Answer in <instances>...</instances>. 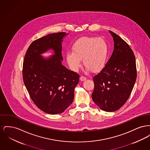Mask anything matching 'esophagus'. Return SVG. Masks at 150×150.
Here are the masks:
<instances>
[{
	"label": "esophagus",
	"instance_id": "34e87169",
	"mask_svg": "<svg viewBox=\"0 0 150 150\" xmlns=\"http://www.w3.org/2000/svg\"><path fill=\"white\" fill-rule=\"evenodd\" d=\"M86 79V77H84V76H80V80L81 81H85Z\"/></svg>",
	"mask_w": 150,
	"mask_h": 150
}]
</instances>
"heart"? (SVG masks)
I'll list each match as a JSON object with an SVG mask.
<instances>
[{"label":"heart","mask_w":150,"mask_h":150,"mask_svg":"<svg viewBox=\"0 0 150 150\" xmlns=\"http://www.w3.org/2000/svg\"><path fill=\"white\" fill-rule=\"evenodd\" d=\"M71 52H67L66 59L72 71L77 72L81 61L88 71L100 72L107 63L109 47L106 40L96 36H84L75 42Z\"/></svg>","instance_id":"b5f03b06"}]
</instances>
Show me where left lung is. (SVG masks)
<instances>
[{
	"label": "left lung",
	"instance_id": "obj_1",
	"mask_svg": "<svg viewBox=\"0 0 150 150\" xmlns=\"http://www.w3.org/2000/svg\"><path fill=\"white\" fill-rule=\"evenodd\" d=\"M114 49L105 67L93 78L94 102L106 112H113L128 99L137 78L136 58L128 44L119 36L109 31Z\"/></svg>",
	"mask_w": 150,
	"mask_h": 150
}]
</instances>
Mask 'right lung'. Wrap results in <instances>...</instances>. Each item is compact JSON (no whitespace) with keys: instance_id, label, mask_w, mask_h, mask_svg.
I'll list each match as a JSON object with an SVG mask.
<instances>
[{"instance_id":"add662e5","label":"right lung","mask_w":150,"mask_h":150,"mask_svg":"<svg viewBox=\"0 0 150 150\" xmlns=\"http://www.w3.org/2000/svg\"><path fill=\"white\" fill-rule=\"evenodd\" d=\"M68 33L48 34L34 41L28 49L23 64V79L36 106L51 115L62 113L73 102L79 81L77 73L62 64V43ZM52 50L48 57L42 54Z\"/></svg>"}]
</instances>
